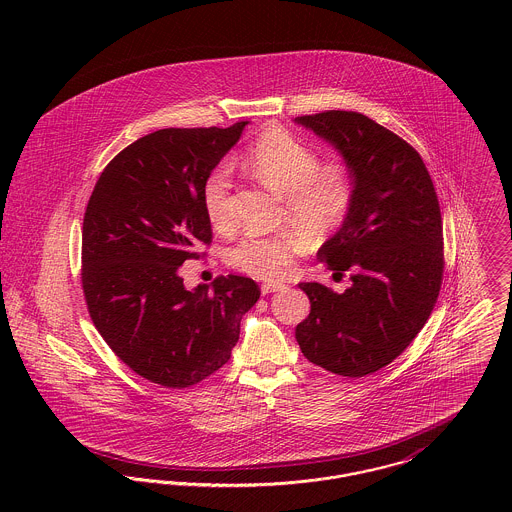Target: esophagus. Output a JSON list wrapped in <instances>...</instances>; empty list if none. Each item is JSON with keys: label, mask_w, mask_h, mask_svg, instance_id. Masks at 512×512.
I'll return each instance as SVG.
<instances>
[{"label": "esophagus", "mask_w": 512, "mask_h": 512, "mask_svg": "<svg viewBox=\"0 0 512 512\" xmlns=\"http://www.w3.org/2000/svg\"><path fill=\"white\" fill-rule=\"evenodd\" d=\"M280 290H286V284H280V282H266L262 284V293H274L280 292Z\"/></svg>", "instance_id": "1"}]
</instances>
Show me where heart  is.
<instances>
[{
    "label": "heart",
    "mask_w": 512,
    "mask_h": 512,
    "mask_svg": "<svg viewBox=\"0 0 512 512\" xmlns=\"http://www.w3.org/2000/svg\"><path fill=\"white\" fill-rule=\"evenodd\" d=\"M242 165L254 179L286 197L284 222L276 234L244 236L228 250V262L256 280H276L309 246L329 240L349 219L357 181L345 161L321 163L315 147L286 128H268L246 151ZM201 201L215 230L234 228L232 173L217 165L203 181Z\"/></svg>",
    "instance_id": "heart-1"
}]
</instances>
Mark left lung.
Wrapping results in <instances>:
<instances>
[{
	"instance_id": "obj_1",
	"label": "left lung",
	"mask_w": 512,
	"mask_h": 512,
	"mask_svg": "<svg viewBox=\"0 0 512 512\" xmlns=\"http://www.w3.org/2000/svg\"><path fill=\"white\" fill-rule=\"evenodd\" d=\"M353 169L357 199L317 258L351 288L299 284L311 313L295 327L301 353L329 372L361 378L390 365L426 325L443 278L438 195L420 153L365 114L295 118Z\"/></svg>"
}]
</instances>
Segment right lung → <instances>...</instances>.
Listing matches in <instances>:
<instances>
[{
  "label": "right lung",
  "mask_w": 512,
  "mask_h": 512,
  "mask_svg": "<svg viewBox=\"0 0 512 512\" xmlns=\"http://www.w3.org/2000/svg\"><path fill=\"white\" fill-rule=\"evenodd\" d=\"M248 122L167 128L102 171L82 222V290L94 327L136 374L187 388L226 365L242 315L260 299L244 276L183 286L179 266L211 244L201 189Z\"/></svg>",
  "instance_id": "obj_1"
}]
</instances>
